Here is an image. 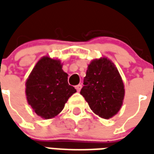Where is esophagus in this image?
Listing matches in <instances>:
<instances>
[{"mask_svg":"<svg viewBox=\"0 0 154 154\" xmlns=\"http://www.w3.org/2000/svg\"><path fill=\"white\" fill-rule=\"evenodd\" d=\"M76 89H77V91H80L81 89H82V85H81V84L77 85V86H76Z\"/></svg>","mask_w":154,"mask_h":154,"instance_id":"1","label":"esophagus"}]
</instances>
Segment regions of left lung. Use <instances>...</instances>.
<instances>
[{
	"label": "left lung",
	"mask_w": 154,
	"mask_h": 154,
	"mask_svg": "<svg viewBox=\"0 0 154 154\" xmlns=\"http://www.w3.org/2000/svg\"><path fill=\"white\" fill-rule=\"evenodd\" d=\"M80 93L89 106L101 118L110 119L122 106L124 83L113 63L107 58L95 59L87 68Z\"/></svg>",
	"instance_id": "8db88e82"
}]
</instances>
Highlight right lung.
I'll return each instance as SVG.
<instances>
[{"label": "right lung", "mask_w": 154, "mask_h": 154, "mask_svg": "<svg viewBox=\"0 0 154 154\" xmlns=\"http://www.w3.org/2000/svg\"><path fill=\"white\" fill-rule=\"evenodd\" d=\"M59 60L44 57L36 63L26 82V97L35 113L44 119L59 114L77 90L67 82Z\"/></svg>", "instance_id": "right-lung-1"}]
</instances>
